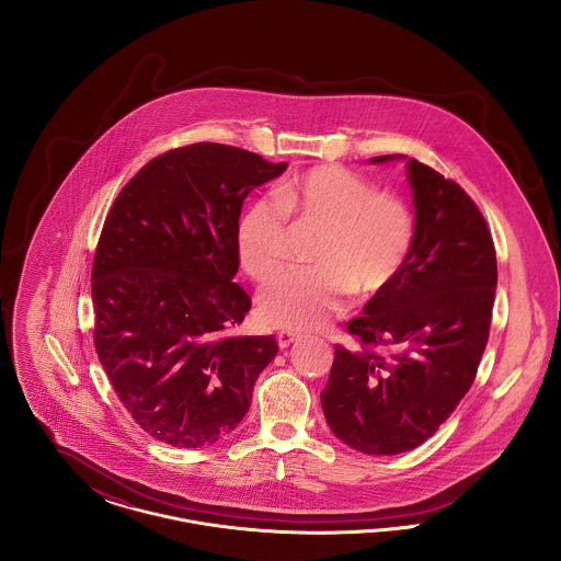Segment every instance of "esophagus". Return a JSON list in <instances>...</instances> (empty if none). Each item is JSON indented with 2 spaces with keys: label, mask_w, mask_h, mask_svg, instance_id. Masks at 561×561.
<instances>
[{
  "label": "esophagus",
  "mask_w": 561,
  "mask_h": 561,
  "mask_svg": "<svg viewBox=\"0 0 561 561\" xmlns=\"http://www.w3.org/2000/svg\"><path fill=\"white\" fill-rule=\"evenodd\" d=\"M294 341H298V334H296V332H290V330H279V332H277V345H279V348L290 347Z\"/></svg>",
  "instance_id": "34e87169"
}]
</instances>
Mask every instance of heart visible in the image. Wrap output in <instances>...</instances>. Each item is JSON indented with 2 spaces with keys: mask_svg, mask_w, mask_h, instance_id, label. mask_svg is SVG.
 Returning a JSON list of instances; mask_svg holds the SVG:
<instances>
[{
  "mask_svg": "<svg viewBox=\"0 0 561 561\" xmlns=\"http://www.w3.org/2000/svg\"><path fill=\"white\" fill-rule=\"evenodd\" d=\"M291 225L288 226L287 222ZM293 229H320L316 267L290 268L263 288L265 320L290 330H318L347 309L348 296L385 293L410 261L416 220L400 197L341 165H316L254 202L238 225V259L252 279L267 282L290 254Z\"/></svg>",
  "mask_w": 561,
  "mask_h": 561,
  "instance_id": "b5f03b06",
  "label": "heart"
}]
</instances>
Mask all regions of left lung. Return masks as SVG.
<instances>
[{"mask_svg":"<svg viewBox=\"0 0 561 561\" xmlns=\"http://www.w3.org/2000/svg\"><path fill=\"white\" fill-rule=\"evenodd\" d=\"M380 156L373 161L393 160ZM416 241L400 277L347 321L321 408L348 448L400 454L427 442L471 389L490 336L496 250L467 191L408 160Z\"/></svg>","mask_w":561,"mask_h":561,"instance_id":"left-lung-1","label":"left lung"}]
</instances>
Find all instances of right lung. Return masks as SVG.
Here are the masks:
<instances>
[{"label": "right lung", "instance_id": "add662e5", "mask_svg": "<svg viewBox=\"0 0 561 561\" xmlns=\"http://www.w3.org/2000/svg\"><path fill=\"white\" fill-rule=\"evenodd\" d=\"M286 161L218 142L145 163L108 210L94 263V347L134 423L206 448L245 416L273 336H238L252 307L233 282L245 195Z\"/></svg>", "mask_w": 561, "mask_h": 561}]
</instances>
